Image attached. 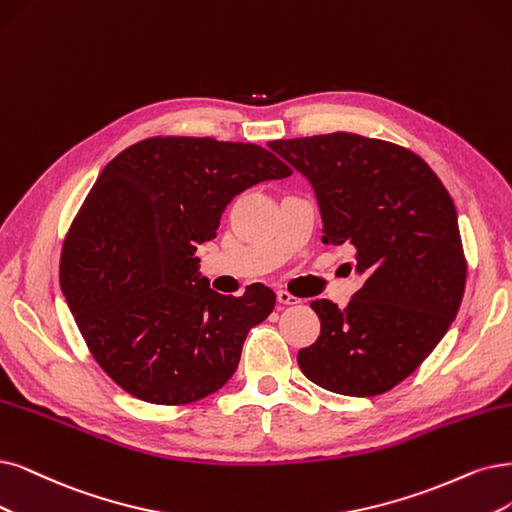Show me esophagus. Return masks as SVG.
Returning a JSON list of instances; mask_svg holds the SVG:
<instances>
[{"label":"esophagus","mask_w":512,"mask_h":512,"mask_svg":"<svg viewBox=\"0 0 512 512\" xmlns=\"http://www.w3.org/2000/svg\"><path fill=\"white\" fill-rule=\"evenodd\" d=\"M276 297H278V304H282V306H297V304H301V299L293 297V295L287 293V291H278Z\"/></svg>","instance_id":"1"}]
</instances>
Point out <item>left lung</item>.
Here are the masks:
<instances>
[{
    "mask_svg": "<svg viewBox=\"0 0 512 512\" xmlns=\"http://www.w3.org/2000/svg\"><path fill=\"white\" fill-rule=\"evenodd\" d=\"M270 149L314 189L325 244L356 251L346 308L312 301L320 335L297 354L320 388L375 396L422 365L462 304L466 261L458 213L413 151L352 132L282 139Z\"/></svg>",
    "mask_w": 512,
    "mask_h": 512,
    "instance_id": "1",
    "label": "left lung"
}]
</instances>
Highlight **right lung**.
<instances>
[{"label":"right lung","instance_id":"1","mask_svg":"<svg viewBox=\"0 0 512 512\" xmlns=\"http://www.w3.org/2000/svg\"><path fill=\"white\" fill-rule=\"evenodd\" d=\"M289 175L268 149L208 137L145 139L101 170L63 244L61 291L120 388L185 405L230 382L276 295L259 282L242 297L213 291L194 253L234 196Z\"/></svg>","mask_w":512,"mask_h":512}]
</instances>
